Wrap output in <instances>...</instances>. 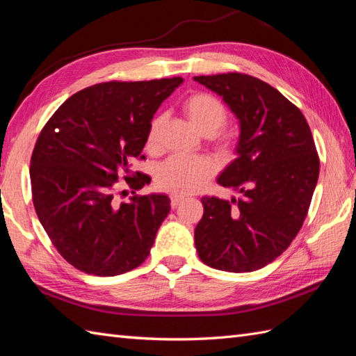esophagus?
I'll use <instances>...</instances> for the list:
<instances>
[{"instance_id": "obj_1", "label": "esophagus", "mask_w": 356, "mask_h": 356, "mask_svg": "<svg viewBox=\"0 0 356 356\" xmlns=\"http://www.w3.org/2000/svg\"><path fill=\"white\" fill-rule=\"evenodd\" d=\"M184 200H185L184 195H176V194H172V195H171V207H172V208H176V207H179L180 203H182Z\"/></svg>"}]
</instances>
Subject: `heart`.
<instances>
[{
  "instance_id": "heart-1",
  "label": "heart",
  "mask_w": 356,
  "mask_h": 356,
  "mask_svg": "<svg viewBox=\"0 0 356 356\" xmlns=\"http://www.w3.org/2000/svg\"><path fill=\"white\" fill-rule=\"evenodd\" d=\"M182 110L188 122L203 136L216 134L226 120V110L222 102L208 93L188 96L182 104ZM163 122V116H156L151 122L147 136V147L149 149L159 147ZM213 172L214 166L205 157L174 156L157 166L154 179L161 190L176 195H186L202 190Z\"/></svg>"
}]
</instances>
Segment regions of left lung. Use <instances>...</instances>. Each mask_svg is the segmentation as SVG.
<instances>
[{
	"mask_svg": "<svg viewBox=\"0 0 356 356\" xmlns=\"http://www.w3.org/2000/svg\"><path fill=\"white\" fill-rule=\"evenodd\" d=\"M238 120L236 159L217 184L238 197H203L194 243L200 260L226 272H252L282 255L297 236L320 174L311 128L292 102L249 74L194 76Z\"/></svg>",
	"mask_w": 356,
	"mask_h": 356,
	"instance_id": "1",
	"label": "left lung"
}]
</instances>
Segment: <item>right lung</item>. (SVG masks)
Listing matches in <instances>:
<instances>
[{"instance_id": "1", "label": "right lung", "mask_w": 356, "mask_h": 356, "mask_svg": "<svg viewBox=\"0 0 356 356\" xmlns=\"http://www.w3.org/2000/svg\"><path fill=\"white\" fill-rule=\"evenodd\" d=\"M184 78L102 82L69 97L40 134L30 161L33 207L58 252L86 274L115 277L140 266L171 209L166 194L113 199L131 179L161 104ZM134 193V191H133Z\"/></svg>"}]
</instances>
